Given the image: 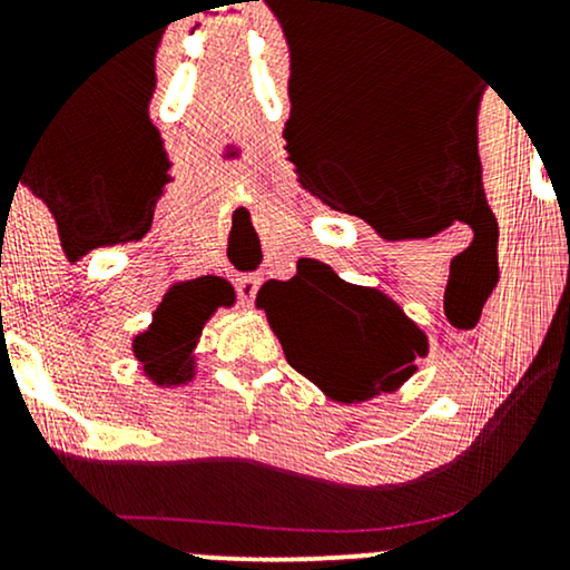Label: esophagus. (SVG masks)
<instances>
[{"label":"esophagus","mask_w":570,"mask_h":570,"mask_svg":"<svg viewBox=\"0 0 570 570\" xmlns=\"http://www.w3.org/2000/svg\"><path fill=\"white\" fill-rule=\"evenodd\" d=\"M235 289H238L240 303L248 307V305L254 303V297H257L259 278L257 276H238V278H235Z\"/></svg>","instance_id":"obj_1"}]
</instances>
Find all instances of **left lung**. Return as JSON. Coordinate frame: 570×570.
<instances>
[{
	"label": "left lung",
	"mask_w": 570,
	"mask_h": 570,
	"mask_svg": "<svg viewBox=\"0 0 570 570\" xmlns=\"http://www.w3.org/2000/svg\"><path fill=\"white\" fill-rule=\"evenodd\" d=\"M286 362L335 402L394 394L429 353V337L389 294L348 284L316 259L257 292Z\"/></svg>",
	"instance_id": "8db88e82"
}]
</instances>
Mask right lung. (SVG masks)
<instances>
[{"label": "right lung", "mask_w": 570, "mask_h": 570, "mask_svg": "<svg viewBox=\"0 0 570 570\" xmlns=\"http://www.w3.org/2000/svg\"><path fill=\"white\" fill-rule=\"evenodd\" d=\"M230 303L233 299H227L219 281L195 278L174 284L155 307L153 324L130 343L144 377L160 389H176L193 381L198 370L195 348L203 326L217 313V307Z\"/></svg>", "instance_id": "right-lung-1"}]
</instances>
